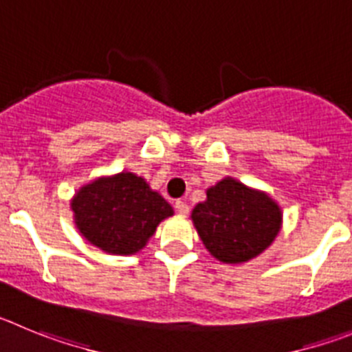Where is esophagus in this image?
Segmentation results:
<instances>
[{
    "instance_id": "34e87169",
    "label": "esophagus",
    "mask_w": 352,
    "mask_h": 352,
    "mask_svg": "<svg viewBox=\"0 0 352 352\" xmlns=\"http://www.w3.org/2000/svg\"><path fill=\"white\" fill-rule=\"evenodd\" d=\"M175 208H177V212H179L180 215H188L189 214V205L186 204V201H182V199H177Z\"/></svg>"
}]
</instances>
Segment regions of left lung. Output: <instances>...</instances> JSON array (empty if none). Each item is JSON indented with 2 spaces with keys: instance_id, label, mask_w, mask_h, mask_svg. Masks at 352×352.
Masks as SVG:
<instances>
[{
  "instance_id": "8db88e82",
  "label": "left lung",
  "mask_w": 352,
  "mask_h": 352,
  "mask_svg": "<svg viewBox=\"0 0 352 352\" xmlns=\"http://www.w3.org/2000/svg\"><path fill=\"white\" fill-rule=\"evenodd\" d=\"M191 221L215 259L240 265L274 243L283 228V208L268 192L224 177L207 189V199L192 208Z\"/></svg>"
}]
</instances>
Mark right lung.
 Masks as SVG:
<instances>
[{"instance_id":"obj_1","label":"right lung","mask_w":352,"mask_h":352,"mask_svg":"<svg viewBox=\"0 0 352 352\" xmlns=\"http://www.w3.org/2000/svg\"><path fill=\"white\" fill-rule=\"evenodd\" d=\"M78 233L107 254L131 256L147 245L173 207L133 172L101 175L69 201Z\"/></svg>"}]
</instances>
